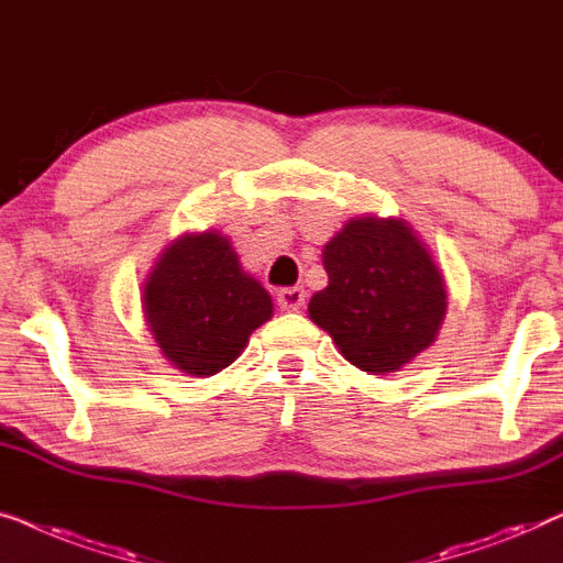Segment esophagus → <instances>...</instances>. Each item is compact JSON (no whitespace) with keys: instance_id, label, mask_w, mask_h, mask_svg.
Returning a JSON list of instances; mask_svg holds the SVG:
<instances>
[{"instance_id":"obj_1","label":"esophagus","mask_w":563,"mask_h":563,"mask_svg":"<svg viewBox=\"0 0 563 563\" xmlns=\"http://www.w3.org/2000/svg\"><path fill=\"white\" fill-rule=\"evenodd\" d=\"M306 303V290L303 288H283L278 292V306L283 311H298Z\"/></svg>"}]
</instances>
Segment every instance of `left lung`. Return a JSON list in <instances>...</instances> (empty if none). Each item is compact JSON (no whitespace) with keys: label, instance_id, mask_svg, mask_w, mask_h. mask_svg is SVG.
I'll list each match as a JSON object with an SVG mask.
<instances>
[{"label":"left lung","instance_id":"left-lung-1","mask_svg":"<svg viewBox=\"0 0 563 563\" xmlns=\"http://www.w3.org/2000/svg\"><path fill=\"white\" fill-rule=\"evenodd\" d=\"M321 257L329 285L313 292L308 316L346 362L387 375L437 342L449 308L446 280L406 219L352 217Z\"/></svg>","mask_w":563,"mask_h":563}]
</instances>
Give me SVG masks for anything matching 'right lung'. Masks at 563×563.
I'll return each instance as SVG.
<instances>
[{"instance_id": "right-lung-1", "label": "right lung", "mask_w": 563, "mask_h": 563, "mask_svg": "<svg viewBox=\"0 0 563 563\" xmlns=\"http://www.w3.org/2000/svg\"><path fill=\"white\" fill-rule=\"evenodd\" d=\"M147 331L173 367L209 377L229 367L252 331L273 319V298L244 273L227 234H180L142 285Z\"/></svg>"}]
</instances>
